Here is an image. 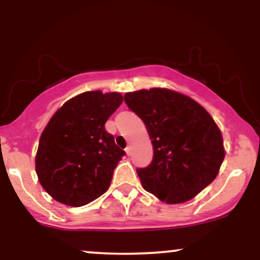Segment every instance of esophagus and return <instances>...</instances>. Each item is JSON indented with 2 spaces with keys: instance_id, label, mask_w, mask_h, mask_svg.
Returning a JSON list of instances; mask_svg holds the SVG:
<instances>
[{
  "instance_id": "1",
  "label": "esophagus",
  "mask_w": 260,
  "mask_h": 260,
  "mask_svg": "<svg viewBox=\"0 0 260 260\" xmlns=\"http://www.w3.org/2000/svg\"><path fill=\"white\" fill-rule=\"evenodd\" d=\"M126 153H127V155H131V153H132V148H131V145H128V147L126 148Z\"/></svg>"
}]
</instances>
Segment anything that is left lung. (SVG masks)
I'll use <instances>...</instances> for the list:
<instances>
[{
  "instance_id": "obj_1",
  "label": "left lung",
  "mask_w": 260,
  "mask_h": 260,
  "mask_svg": "<svg viewBox=\"0 0 260 260\" xmlns=\"http://www.w3.org/2000/svg\"><path fill=\"white\" fill-rule=\"evenodd\" d=\"M124 103L144 122L154 156L137 169L142 186L168 204L194 198L219 174L222 136L204 107L164 88L126 92Z\"/></svg>"
}]
</instances>
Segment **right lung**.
<instances>
[{
    "label": "right lung",
    "instance_id": "right-lung-1",
    "mask_svg": "<svg viewBox=\"0 0 260 260\" xmlns=\"http://www.w3.org/2000/svg\"><path fill=\"white\" fill-rule=\"evenodd\" d=\"M123 101L120 92L77 95L45 127L35 169L41 186L55 201L82 207L106 192L113 170L126 155L105 123Z\"/></svg>",
    "mask_w": 260,
    "mask_h": 260
}]
</instances>
